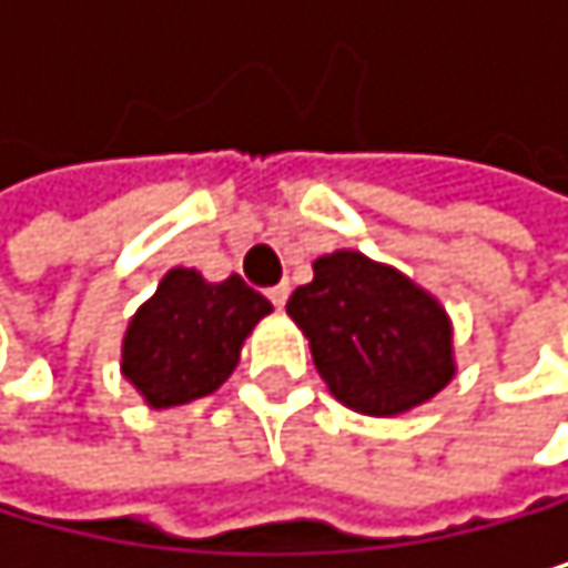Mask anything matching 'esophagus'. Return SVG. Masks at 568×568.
I'll return each instance as SVG.
<instances>
[{"instance_id":"34e87169","label":"esophagus","mask_w":568,"mask_h":568,"mask_svg":"<svg viewBox=\"0 0 568 568\" xmlns=\"http://www.w3.org/2000/svg\"><path fill=\"white\" fill-rule=\"evenodd\" d=\"M265 296H268V303H272L275 310H282V306H286V300H290V282H278V286H272Z\"/></svg>"}]
</instances>
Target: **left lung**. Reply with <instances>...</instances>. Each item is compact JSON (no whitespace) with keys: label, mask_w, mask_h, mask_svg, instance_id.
<instances>
[{"label":"left lung","mask_w":568,"mask_h":568,"mask_svg":"<svg viewBox=\"0 0 568 568\" xmlns=\"http://www.w3.org/2000/svg\"><path fill=\"white\" fill-rule=\"evenodd\" d=\"M286 313L310 337L326 388L364 416H398L453 378L443 306L361 252L316 258L313 282L290 296Z\"/></svg>","instance_id":"1"}]
</instances>
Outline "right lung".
I'll use <instances>...</instances> for the list:
<instances>
[{
	"label": "right lung",
	"mask_w": 568,
	"mask_h": 568,
	"mask_svg": "<svg viewBox=\"0 0 568 568\" xmlns=\"http://www.w3.org/2000/svg\"><path fill=\"white\" fill-rule=\"evenodd\" d=\"M265 313L272 303L242 275L204 282L193 268H173L129 323L125 378L156 408L204 398L227 382L245 337Z\"/></svg>",
	"instance_id": "right-lung-1"
}]
</instances>
